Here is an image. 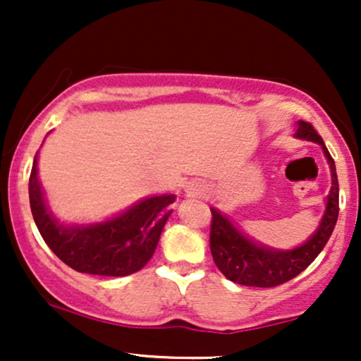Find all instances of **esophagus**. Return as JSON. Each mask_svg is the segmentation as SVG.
Here are the masks:
<instances>
[{
  "instance_id": "obj_1",
  "label": "esophagus",
  "mask_w": 361,
  "mask_h": 361,
  "mask_svg": "<svg viewBox=\"0 0 361 361\" xmlns=\"http://www.w3.org/2000/svg\"><path fill=\"white\" fill-rule=\"evenodd\" d=\"M186 193H188V195H200L202 193V186H198V185L186 186Z\"/></svg>"
}]
</instances>
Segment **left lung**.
<instances>
[{
    "mask_svg": "<svg viewBox=\"0 0 361 361\" xmlns=\"http://www.w3.org/2000/svg\"><path fill=\"white\" fill-rule=\"evenodd\" d=\"M297 139L310 140L322 147L331 169V190L326 198V210L319 227L310 238L293 250H273L263 244L255 243L244 235L226 215L217 209L212 210V224H210V251L219 270L226 279L246 287L270 288L285 281L295 279L299 273L317 258L319 252L329 241L339 212V186L336 164L324 146V140L317 134L316 128L309 122L299 120L297 123Z\"/></svg>",
    "mask_w": 361,
    "mask_h": 361,
    "instance_id": "left-lung-1",
    "label": "left lung"
}]
</instances>
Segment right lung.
Instances as JSON below:
<instances>
[{
    "instance_id": "1",
    "label": "right lung",
    "mask_w": 361,
    "mask_h": 361,
    "mask_svg": "<svg viewBox=\"0 0 361 361\" xmlns=\"http://www.w3.org/2000/svg\"><path fill=\"white\" fill-rule=\"evenodd\" d=\"M37 154L28 181V197L37 229L54 255L73 270L90 275L127 276L146 267L173 212L175 195L144 198L109 221L64 226L45 204Z\"/></svg>"
}]
</instances>
